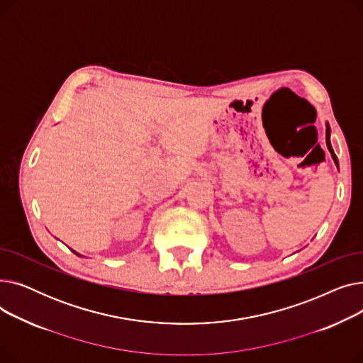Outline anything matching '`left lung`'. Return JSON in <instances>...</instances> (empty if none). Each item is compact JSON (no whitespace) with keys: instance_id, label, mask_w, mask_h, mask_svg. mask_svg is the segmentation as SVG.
Returning a JSON list of instances; mask_svg holds the SVG:
<instances>
[{"instance_id":"1","label":"left lung","mask_w":363,"mask_h":363,"mask_svg":"<svg viewBox=\"0 0 363 363\" xmlns=\"http://www.w3.org/2000/svg\"><path fill=\"white\" fill-rule=\"evenodd\" d=\"M330 133H331V129H330V125L327 123V133H325V140H327V147H328V150H330V152H331V157H333L334 163H335V164H337V167H338V159H337V156H335V152H334V150H333V147H331V141H330Z\"/></svg>"}]
</instances>
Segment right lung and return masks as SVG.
Listing matches in <instances>:
<instances>
[{
	"label": "right lung",
	"instance_id": "right-lung-1",
	"mask_svg": "<svg viewBox=\"0 0 363 363\" xmlns=\"http://www.w3.org/2000/svg\"><path fill=\"white\" fill-rule=\"evenodd\" d=\"M73 253H76V252H73ZM76 255H78V253H76Z\"/></svg>",
	"mask_w": 363,
	"mask_h": 363
}]
</instances>
